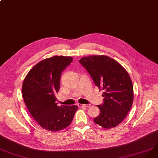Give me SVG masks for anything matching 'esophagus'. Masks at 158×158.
<instances>
[{"label":"esophagus","instance_id":"34e87169","mask_svg":"<svg viewBox=\"0 0 158 158\" xmlns=\"http://www.w3.org/2000/svg\"><path fill=\"white\" fill-rule=\"evenodd\" d=\"M79 107H89L90 106V104H78Z\"/></svg>","mask_w":158,"mask_h":158}]
</instances>
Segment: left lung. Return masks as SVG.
Wrapping results in <instances>:
<instances>
[{
  "mask_svg": "<svg viewBox=\"0 0 158 158\" xmlns=\"http://www.w3.org/2000/svg\"><path fill=\"white\" fill-rule=\"evenodd\" d=\"M89 72L99 90H103V102L98 106L96 124L106 129L114 127L124 120L133 100V87L126 70L113 58L105 55L81 58L79 61Z\"/></svg>",
  "mask_w": 158,
  "mask_h": 158,
  "instance_id": "1",
  "label": "left lung"
}]
</instances>
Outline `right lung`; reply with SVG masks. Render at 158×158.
Returning a JSON list of instances; mask_svg holds the SVG:
<instances>
[{"mask_svg":"<svg viewBox=\"0 0 158 158\" xmlns=\"http://www.w3.org/2000/svg\"><path fill=\"white\" fill-rule=\"evenodd\" d=\"M72 61L71 56L46 58L29 71L23 83V97L28 111L48 131H57L67 127L77 110V106L60 107L55 102L62 72Z\"/></svg>","mask_w":158,"mask_h":158,"instance_id":"add662e5","label":"right lung"}]
</instances>
